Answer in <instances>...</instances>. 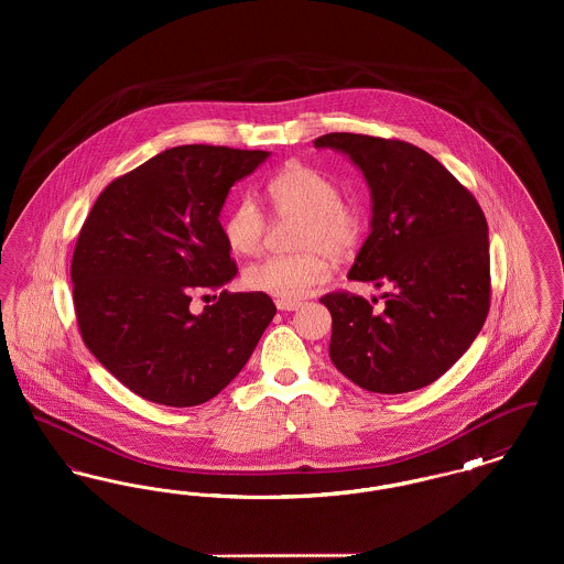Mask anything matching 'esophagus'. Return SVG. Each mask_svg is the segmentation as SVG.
I'll use <instances>...</instances> for the list:
<instances>
[{"mask_svg":"<svg viewBox=\"0 0 564 564\" xmlns=\"http://www.w3.org/2000/svg\"><path fill=\"white\" fill-rule=\"evenodd\" d=\"M300 306V302L297 300H276V308L279 311H295Z\"/></svg>","mask_w":564,"mask_h":564,"instance_id":"esophagus-1","label":"esophagus"}]
</instances>
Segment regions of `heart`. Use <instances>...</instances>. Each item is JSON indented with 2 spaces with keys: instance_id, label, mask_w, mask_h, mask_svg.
<instances>
[{
  "instance_id": "heart-1",
  "label": "heart",
  "mask_w": 564,
  "mask_h": 564,
  "mask_svg": "<svg viewBox=\"0 0 564 564\" xmlns=\"http://www.w3.org/2000/svg\"><path fill=\"white\" fill-rule=\"evenodd\" d=\"M272 214L281 221H300L297 256H274L251 264L242 281L249 290L297 300L329 276V256L349 258L366 230V214L357 200L343 198L338 184L319 169L294 162L267 186ZM270 219L258 200L242 196L224 219V239L235 253L256 256L264 249Z\"/></svg>"
}]
</instances>
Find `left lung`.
Returning <instances> with one entry per match:
<instances>
[{
  "label": "left lung",
  "instance_id": "obj_1",
  "mask_svg": "<svg viewBox=\"0 0 564 564\" xmlns=\"http://www.w3.org/2000/svg\"><path fill=\"white\" fill-rule=\"evenodd\" d=\"M372 189V232L349 279L389 285L384 308L345 290L332 313L334 366L372 393L427 387L471 347L490 308L488 226L474 194L425 150L370 134L327 133Z\"/></svg>",
  "mask_w": 564,
  "mask_h": 564
}]
</instances>
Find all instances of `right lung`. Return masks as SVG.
I'll use <instances>...</instances> for the list:
<instances>
[{"label": "right lung", "mask_w": 564, "mask_h": 564, "mask_svg": "<svg viewBox=\"0 0 564 564\" xmlns=\"http://www.w3.org/2000/svg\"><path fill=\"white\" fill-rule=\"evenodd\" d=\"M264 150L180 145L116 177L82 224L72 258L82 340L127 389L148 402H209L272 322L262 292L214 295L200 315L194 295L237 276L219 212Z\"/></svg>", "instance_id": "right-lung-1"}]
</instances>
